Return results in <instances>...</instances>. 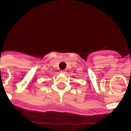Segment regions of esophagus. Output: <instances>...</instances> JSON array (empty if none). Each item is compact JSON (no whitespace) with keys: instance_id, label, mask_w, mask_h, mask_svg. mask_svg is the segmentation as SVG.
<instances>
[{"instance_id":"1","label":"esophagus","mask_w":131,"mask_h":131,"mask_svg":"<svg viewBox=\"0 0 131 131\" xmlns=\"http://www.w3.org/2000/svg\"><path fill=\"white\" fill-rule=\"evenodd\" d=\"M60 73H66V70H61V71H60Z\"/></svg>"}]
</instances>
